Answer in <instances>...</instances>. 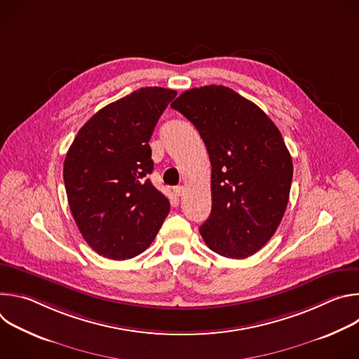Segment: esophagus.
<instances>
[{
  "mask_svg": "<svg viewBox=\"0 0 359 359\" xmlns=\"http://www.w3.org/2000/svg\"><path fill=\"white\" fill-rule=\"evenodd\" d=\"M173 191H175V194H176L177 197H180V196H183V193H184V187H183V186H176V187L173 189Z\"/></svg>",
  "mask_w": 359,
  "mask_h": 359,
  "instance_id": "34e87169",
  "label": "esophagus"
}]
</instances>
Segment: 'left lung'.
<instances>
[{
  "label": "left lung",
  "instance_id": "1",
  "mask_svg": "<svg viewBox=\"0 0 359 359\" xmlns=\"http://www.w3.org/2000/svg\"><path fill=\"white\" fill-rule=\"evenodd\" d=\"M173 109L187 118L212 163V213L200 226L227 259L257 252L276 233L290 197L292 161L278 128L251 100L223 85L183 92Z\"/></svg>",
  "mask_w": 359,
  "mask_h": 359
}]
</instances>
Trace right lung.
Here are the masks:
<instances>
[{"label": "right lung", "mask_w": 359, "mask_h": 359, "mask_svg": "<svg viewBox=\"0 0 359 359\" xmlns=\"http://www.w3.org/2000/svg\"><path fill=\"white\" fill-rule=\"evenodd\" d=\"M176 90L147 86L97 111L64 162L74 220L85 241L111 260L133 259L155 240L170 203L146 179L149 140Z\"/></svg>", "instance_id": "1"}]
</instances>
